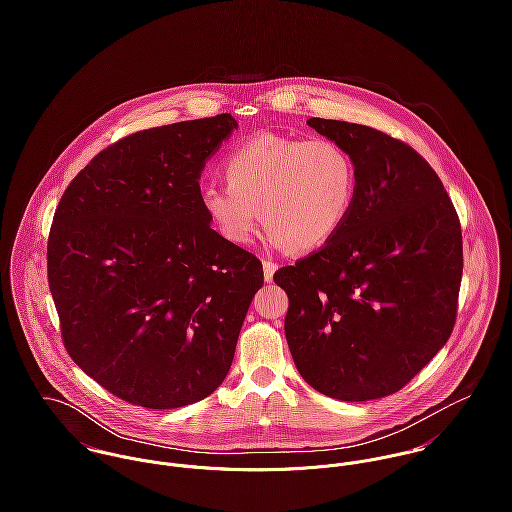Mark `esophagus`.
<instances>
[{
	"instance_id": "esophagus-1",
	"label": "esophagus",
	"mask_w": 512,
	"mask_h": 512,
	"mask_svg": "<svg viewBox=\"0 0 512 512\" xmlns=\"http://www.w3.org/2000/svg\"><path fill=\"white\" fill-rule=\"evenodd\" d=\"M262 266H264V280H266V282H272V280H274V274H276V270H278V266H276L274 262H270V260H264Z\"/></svg>"
}]
</instances>
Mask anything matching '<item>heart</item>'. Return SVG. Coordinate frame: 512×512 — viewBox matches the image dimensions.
I'll return each instance as SVG.
<instances>
[{"mask_svg":"<svg viewBox=\"0 0 512 512\" xmlns=\"http://www.w3.org/2000/svg\"><path fill=\"white\" fill-rule=\"evenodd\" d=\"M226 187L205 185L201 209L232 246H246L257 215L274 246L309 252L345 224L357 195V167L331 140L258 134L234 147L222 163Z\"/></svg>","mask_w":512,"mask_h":512,"instance_id":"heart-1","label":"heart"}]
</instances>
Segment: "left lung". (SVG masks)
Here are the masks:
<instances>
[{
	"label": "left lung",
	"instance_id": "obj_1",
	"mask_svg": "<svg viewBox=\"0 0 512 512\" xmlns=\"http://www.w3.org/2000/svg\"><path fill=\"white\" fill-rule=\"evenodd\" d=\"M345 147L357 195L341 230L280 268L293 363L317 392L365 402L404 388L447 343L463 274L461 224L414 147L363 124L309 118Z\"/></svg>",
	"mask_w": 512,
	"mask_h": 512
}]
</instances>
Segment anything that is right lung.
<instances>
[{
    "label": "right lung",
    "mask_w": 512,
    "mask_h": 512,
    "mask_svg": "<svg viewBox=\"0 0 512 512\" xmlns=\"http://www.w3.org/2000/svg\"><path fill=\"white\" fill-rule=\"evenodd\" d=\"M230 114L136 132L74 177L47 242L49 290L76 365L151 410L213 394L264 284L262 262L211 228L201 171Z\"/></svg>",
    "instance_id": "add662e5"
}]
</instances>
